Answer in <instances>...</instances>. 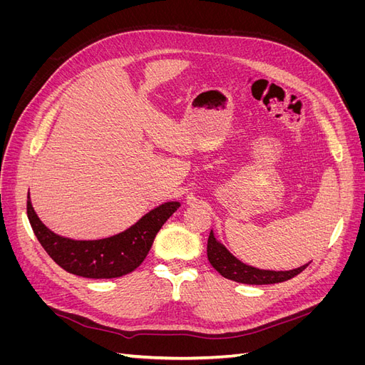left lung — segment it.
I'll return each mask as SVG.
<instances>
[{
  "instance_id": "8db88e82",
  "label": "left lung",
  "mask_w": 365,
  "mask_h": 365,
  "mask_svg": "<svg viewBox=\"0 0 365 365\" xmlns=\"http://www.w3.org/2000/svg\"><path fill=\"white\" fill-rule=\"evenodd\" d=\"M207 256L208 262L212 263V267L222 275V277L245 284H274L291 280L295 275L304 271L309 264H303V267L291 271H267L248 267V264L237 260L224 245L219 244L213 236V231H210L208 236Z\"/></svg>"
}]
</instances>
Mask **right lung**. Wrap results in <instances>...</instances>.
<instances>
[{
  "mask_svg": "<svg viewBox=\"0 0 365 365\" xmlns=\"http://www.w3.org/2000/svg\"><path fill=\"white\" fill-rule=\"evenodd\" d=\"M178 208L180 202H165L123 233L101 240H73L43 225L27 196V216L42 248L62 269L86 279H115L138 268L160 228Z\"/></svg>",
  "mask_w": 365,
  "mask_h": 365,
  "instance_id": "1",
  "label": "right lung"
}]
</instances>
